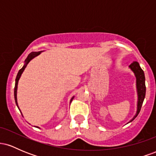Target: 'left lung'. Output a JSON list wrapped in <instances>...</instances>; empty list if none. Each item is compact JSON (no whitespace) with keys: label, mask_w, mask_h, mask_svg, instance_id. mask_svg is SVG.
<instances>
[{"label":"left lung","mask_w":156,"mask_h":156,"mask_svg":"<svg viewBox=\"0 0 156 156\" xmlns=\"http://www.w3.org/2000/svg\"><path fill=\"white\" fill-rule=\"evenodd\" d=\"M129 68L134 73V76L136 77V92L138 96L137 101V109L136 114L134 117L132 118L128 123L130 122L137 117L139 113L140 112L141 105H142L143 101H144V98H145L146 93V87H145V77H144V71L141 69L140 65L137 62H133L130 65H129Z\"/></svg>","instance_id":"8db88e82"}]
</instances>
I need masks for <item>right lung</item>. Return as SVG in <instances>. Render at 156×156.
Masks as SVG:
<instances>
[{
	"mask_svg": "<svg viewBox=\"0 0 156 156\" xmlns=\"http://www.w3.org/2000/svg\"><path fill=\"white\" fill-rule=\"evenodd\" d=\"M42 51H39V52H31V53H30L29 55H28V57L26 58V59L25 60V63H24V65H23V67L21 68L19 70L18 73H17V77H16V79H15V91H14V94H15V103H16V105H17V108H19L20 112L21 114H22V112H21L19 106H18V103H17V85H18V81L20 80V78L21 76H22L23 71L25 70V69H26V67H27V65H28V64L34 58H35L36 56H37V55H39V54H40L41 53H42ZM73 98H74V96L72 98H71L70 101H69V103H71V102H72V101L73 100ZM22 116H23V114H22ZM36 127V128H39L38 126H34Z\"/></svg>",
	"mask_w": 156,
	"mask_h": 156,
	"instance_id": "obj_1",
	"label": "right lung"
}]
</instances>
